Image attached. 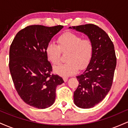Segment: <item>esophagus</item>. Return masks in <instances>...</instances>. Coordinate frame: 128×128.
Listing matches in <instances>:
<instances>
[{"mask_svg": "<svg viewBox=\"0 0 128 128\" xmlns=\"http://www.w3.org/2000/svg\"><path fill=\"white\" fill-rule=\"evenodd\" d=\"M63 80H64V81L65 82H66L67 81V80H68V78L66 77V76H64V77H63Z\"/></svg>", "mask_w": 128, "mask_h": 128, "instance_id": "34e87169", "label": "esophagus"}]
</instances>
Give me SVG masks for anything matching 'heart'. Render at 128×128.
I'll use <instances>...</instances> for the list:
<instances>
[{
    "label": "heart",
    "instance_id": "heart-1",
    "mask_svg": "<svg viewBox=\"0 0 128 128\" xmlns=\"http://www.w3.org/2000/svg\"><path fill=\"white\" fill-rule=\"evenodd\" d=\"M58 46L49 42L46 48L48 59L53 64H57L60 60L61 52L67 53L65 64L54 67V72L62 76H70L83 69L89 64L93 52L92 42L89 39H82L75 34L67 32L58 39Z\"/></svg>",
    "mask_w": 128,
    "mask_h": 128
}]
</instances>
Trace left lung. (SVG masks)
<instances>
[{
	"mask_svg": "<svg viewBox=\"0 0 128 128\" xmlns=\"http://www.w3.org/2000/svg\"><path fill=\"white\" fill-rule=\"evenodd\" d=\"M69 29L84 34L93 45L89 64L76 76L79 85L73 94L74 104L78 107L91 108L105 98L112 86L116 67L114 44L106 32L94 24L72 26Z\"/></svg>",
	"mask_w": 128,
	"mask_h": 128,
	"instance_id": "8db88e82",
	"label": "left lung"
}]
</instances>
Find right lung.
Returning <instances> with one entry per match:
<instances>
[{
    "mask_svg": "<svg viewBox=\"0 0 128 128\" xmlns=\"http://www.w3.org/2000/svg\"><path fill=\"white\" fill-rule=\"evenodd\" d=\"M63 27L27 26L16 34L10 46L9 67L16 91L34 108L52 106L56 86L64 83L61 77L50 74L52 66L46 54L47 45Z\"/></svg>",
    "mask_w": 128,
    "mask_h": 128,
    "instance_id": "1",
    "label": "right lung"
}]
</instances>
